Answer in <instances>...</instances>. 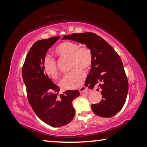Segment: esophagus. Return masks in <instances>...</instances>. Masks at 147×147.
I'll list each match as a JSON object with an SVG mask.
<instances>
[{"label": "esophagus", "instance_id": "obj_1", "mask_svg": "<svg viewBox=\"0 0 147 147\" xmlns=\"http://www.w3.org/2000/svg\"><path fill=\"white\" fill-rule=\"evenodd\" d=\"M79 91L80 93H85V92L88 91V89H87L85 86H82V87H81L80 88H79Z\"/></svg>", "mask_w": 147, "mask_h": 147}]
</instances>
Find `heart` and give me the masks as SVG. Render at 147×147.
Masks as SVG:
<instances>
[{"label":"heart","mask_w":147,"mask_h":147,"mask_svg":"<svg viewBox=\"0 0 147 147\" xmlns=\"http://www.w3.org/2000/svg\"><path fill=\"white\" fill-rule=\"evenodd\" d=\"M54 51L61 58H70V68L73 69L62 78L61 86L65 89L80 88L86 76L82 69L88 70L93 63L94 57L91 49L86 45L80 46L76 42L66 41L58 45ZM42 66L47 76L52 79L58 78L59 70L55 59L47 56L43 59Z\"/></svg>","instance_id":"obj_1"}]
</instances>
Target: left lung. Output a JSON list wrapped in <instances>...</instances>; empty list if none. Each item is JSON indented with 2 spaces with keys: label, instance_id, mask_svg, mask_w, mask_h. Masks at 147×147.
<instances>
[{
  "label": "left lung",
  "instance_id": "obj_1",
  "mask_svg": "<svg viewBox=\"0 0 147 147\" xmlns=\"http://www.w3.org/2000/svg\"><path fill=\"white\" fill-rule=\"evenodd\" d=\"M62 39H70L86 44L93 53V63L85 86L93 89L98 86L100 90L101 101L91 105L93 112L102 117H111L123 108L128 91L127 76L119 54L98 35L92 32L73 34Z\"/></svg>",
  "mask_w": 147,
  "mask_h": 147
}]
</instances>
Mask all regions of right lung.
Here are the masks:
<instances>
[{"instance_id":"obj_1","label":"right lung","mask_w":147,"mask_h":147,"mask_svg":"<svg viewBox=\"0 0 147 147\" xmlns=\"http://www.w3.org/2000/svg\"><path fill=\"white\" fill-rule=\"evenodd\" d=\"M59 38L52 37L34 43L22 70L30 105L41 121L53 127L66 125L73 120L75 115L73 101L80 95L78 90H67L58 96V86L43 71L42 63L47 52Z\"/></svg>"}]
</instances>
